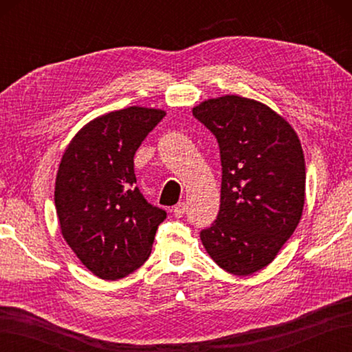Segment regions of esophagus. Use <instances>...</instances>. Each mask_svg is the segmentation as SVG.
I'll return each mask as SVG.
<instances>
[{
    "label": "esophagus",
    "instance_id": "34e87169",
    "mask_svg": "<svg viewBox=\"0 0 352 352\" xmlns=\"http://www.w3.org/2000/svg\"><path fill=\"white\" fill-rule=\"evenodd\" d=\"M186 210H188V206H186V203H178L174 207V214L177 216V218H182V216L186 213Z\"/></svg>",
    "mask_w": 352,
    "mask_h": 352
}]
</instances>
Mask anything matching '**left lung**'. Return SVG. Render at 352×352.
<instances>
[{
	"label": "left lung",
	"instance_id": "obj_1",
	"mask_svg": "<svg viewBox=\"0 0 352 352\" xmlns=\"http://www.w3.org/2000/svg\"><path fill=\"white\" fill-rule=\"evenodd\" d=\"M192 113L214 134L222 164L219 213L201 242L223 271L251 275L271 263L300 223L301 142L286 119L243 96L207 100Z\"/></svg>",
	"mask_w": 352,
	"mask_h": 352
}]
</instances>
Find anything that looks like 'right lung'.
<instances>
[{
  "instance_id": "add662e5",
  "label": "right lung",
  "mask_w": 352,
  "mask_h": 352,
  "mask_svg": "<svg viewBox=\"0 0 352 352\" xmlns=\"http://www.w3.org/2000/svg\"><path fill=\"white\" fill-rule=\"evenodd\" d=\"M164 115L138 106L110 111L86 124L62 157L54 190L62 234L102 280L124 278L144 265L166 219L140 193L133 160Z\"/></svg>"
}]
</instances>
